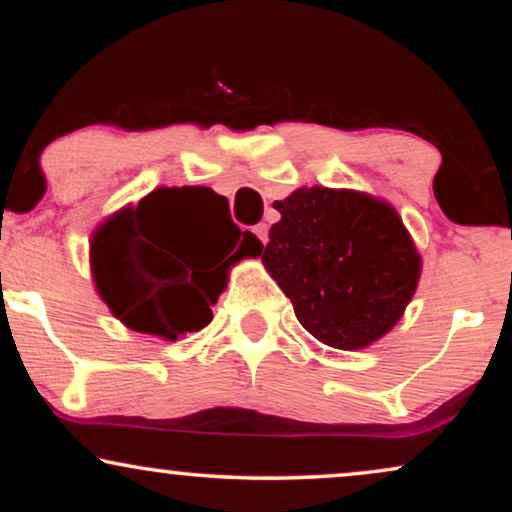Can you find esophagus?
<instances>
[{"label": "esophagus", "mask_w": 512, "mask_h": 512, "mask_svg": "<svg viewBox=\"0 0 512 512\" xmlns=\"http://www.w3.org/2000/svg\"><path fill=\"white\" fill-rule=\"evenodd\" d=\"M254 235L258 237V242L261 244H268V226H265V223H258V226H254Z\"/></svg>", "instance_id": "34e87169"}]
</instances>
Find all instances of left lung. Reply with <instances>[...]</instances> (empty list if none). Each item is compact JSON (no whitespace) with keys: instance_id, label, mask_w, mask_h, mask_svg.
Instances as JSON below:
<instances>
[{"instance_id":"left-lung-1","label":"left lung","mask_w":512,"mask_h":512,"mask_svg":"<svg viewBox=\"0 0 512 512\" xmlns=\"http://www.w3.org/2000/svg\"><path fill=\"white\" fill-rule=\"evenodd\" d=\"M263 263L324 345L361 349L401 319L422 261L387 202L356 191L300 188L277 200Z\"/></svg>"}]
</instances>
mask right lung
Here are the masks:
<instances>
[{"label": "right lung", "instance_id": "obj_1", "mask_svg": "<svg viewBox=\"0 0 512 512\" xmlns=\"http://www.w3.org/2000/svg\"><path fill=\"white\" fill-rule=\"evenodd\" d=\"M205 207H223L209 188H156L95 230L90 263L97 291L132 331L177 340L212 321L230 263L263 244Z\"/></svg>", "mask_w": 512, "mask_h": 512}]
</instances>
